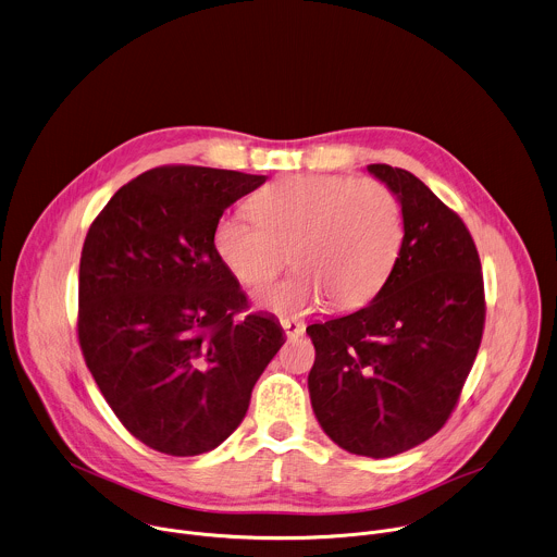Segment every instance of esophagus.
Instances as JSON below:
<instances>
[{"label":"esophagus","mask_w":557,"mask_h":557,"mask_svg":"<svg viewBox=\"0 0 557 557\" xmlns=\"http://www.w3.org/2000/svg\"><path fill=\"white\" fill-rule=\"evenodd\" d=\"M280 323H282V327H284L288 338H297V336H301L306 332V325L301 321H297V319H280Z\"/></svg>","instance_id":"1"}]
</instances>
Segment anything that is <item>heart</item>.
<instances>
[{
	"label": "heart",
	"mask_w": 557,
	"mask_h": 557,
	"mask_svg": "<svg viewBox=\"0 0 557 557\" xmlns=\"http://www.w3.org/2000/svg\"><path fill=\"white\" fill-rule=\"evenodd\" d=\"M253 214L225 212L212 245L245 286L269 284L290 258L297 269L264 290L260 306L301 314L323 301L354 310L391 277L404 247V214L395 193L377 180L288 175L262 188Z\"/></svg>",
	"instance_id": "1"
}]
</instances>
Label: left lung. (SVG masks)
<instances>
[{
  "instance_id": "8db88e82",
  "label": "left lung",
  "mask_w": 557,
  "mask_h": 557,
  "mask_svg": "<svg viewBox=\"0 0 557 557\" xmlns=\"http://www.w3.org/2000/svg\"><path fill=\"white\" fill-rule=\"evenodd\" d=\"M401 203L404 247L373 301L308 325L312 410L345 451L391 458L432 438L475 362L486 306L462 219L406 169L369 164Z\"/></svg>"
}]
</instances>
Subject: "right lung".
<instances>
[{
  "label": "right lung",
  "mask_w": 557,
  "mask_h": 557,
  "mask_svg": "<svg viewBox=\"0 0 557 557\" xmlns=\"http://www.w3.org/2000/svg\"><path fill=\"white\" fill-rule=\"evenodd\" d=\"M267 182L210 166H158L121 186L92 221L79 258L77 338L125 430L166 456L219 447L284 345L273 317L219 260L223 212Z\"/></svg>",
  "instance_id": "obj_1"
}]
</instances>
